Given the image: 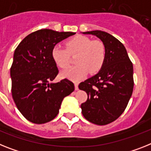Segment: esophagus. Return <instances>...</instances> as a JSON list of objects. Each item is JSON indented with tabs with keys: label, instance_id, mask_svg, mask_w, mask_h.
<instances>
[{
	"label": "esophagus",
	"instance_id": "1",
	"mask_svg": "<svg viewBox=\"0 0 151 151\" xmlns=\"http://www.w3.org/2000/svg\"><path fill=\"white\" fill-rule=\"evenodd\" d=\"M74 88H75L76 91H78L79 88H78V83H74Z\"/></svg>",
	"mask_w": 151,
	"mask_h": 151
}]
</instances>
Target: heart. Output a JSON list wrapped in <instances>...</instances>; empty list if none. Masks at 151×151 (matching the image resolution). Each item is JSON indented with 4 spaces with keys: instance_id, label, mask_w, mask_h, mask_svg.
Returning <instances> with one entry per match:
<instances>
[{
    "instance_id": "1",
    "label": "heart",
    "mask_w": 151,
    "mask_h": 151,
    "mask_svg": "<svg viewBox=\"0 0 151 151\" xmlns=\"http://www.w3.org/2000/svg\"><path fill=\"white\" fill-rule=\"evenodd\" d=\"M77 64L65 70L61 77L78 81L88 72L97 73L102 68L106 58V47L101 40H92L83 35H78L66 42V47L55 45L52 48L51 57L58 68L65 69L69 66L70 55H76Z\"/></svg>"
}]
</instances>
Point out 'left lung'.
<instances>
[{
    "label": "left lung",
    "mask_w": 151,
    "mask_h": 151,
    "mask_svg": "<svg viewBox=\"0 0 151 151\" xmlns=\"http://www.w3.org/2000/svg\"><path fill=\"white\" fill-rule=\"evenodd\" d=\"M83 34L101 39L106 58L101 70L78 86L87 94V101L81 105L82 114L94 124H108L122 114L132 95L133 64L124 44L111 35L101 30Z\"/></svg>",
    "instance_id": "left-lung-1"
}]
</instances>
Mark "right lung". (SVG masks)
I'll list each match as a JSON object with an SVG mask.
<instances>
[{"instance_id":"add662e5","label":"right lung","mask_w":151,"mask_h":151,"mask_svg":"<svg viewBox=\"0 0 151 151\" xmlns=\"http://www.w3.org/2000/svg\"><path fill=\"white\" fill-rule=\"evenodd\" d=\"M75 35L41 29L22 40L11 68V93L19 111L27 121L41 124L55 118L64 97L74 91L68 79L51 83L58 69L51 57L58 43Z\"/></svg>"}]
</instances>
